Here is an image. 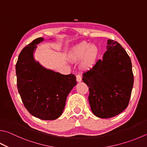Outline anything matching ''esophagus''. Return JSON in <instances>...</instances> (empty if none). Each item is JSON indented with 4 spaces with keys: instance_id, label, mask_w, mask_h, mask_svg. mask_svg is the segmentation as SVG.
<instances>
[{
    "instance_id": "1",
    "label": "esophagus",
    "mask_w": 147,
    "mask_h": 147,
    "mask_svg": "<svg viewBox=\"0 0 147 147\" xmlns=\"http://www.w3.org/2000/svg\"><path fill=\"white\" fill-rule=\"evenodd\" d=\"M76 81L78 82H80L82 81V76L80 74L76 75Z\"/></svg>"
}]
</instances>
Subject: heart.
Returning a JSON list of instances; mask_svg holds the SVG:
<instances>
[{"label": "heart", "instance_id": "1", "mask_svg": "<svg viewBox=\"0 0 147 147\" xmlns=\"http://www.w3.org/2000/svg\"><path fill=\"white\" fill-rule=\"evenodd\" d=\"M97 53L96 47L84 42L73 48L69 55V58L73 62H78L84 58L81 63V67L84 70H89L94 65Z\"/></svg>", "mask_w": 147, "mask_h": 147}]
</instances>
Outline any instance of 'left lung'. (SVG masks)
Masks as SVG:
<instances>
[{
    "label": "left lung",
    "mask_w": 147,
    "mask_h": 147,
    "mask_svg": "<svg viewBox=\"0 0 147 147\" xmlns=\"http://www.w3.org/2000/svg\"><path fill=\"white\" fill-rule=\"evenodd\" d=\"M82 80L89 87L88 99L95 116L118 115L129 105L134 84L129 56L118 42L108 40L103 59L83 74Z\"/></svg>",
    "instance_id": "obj_1"
}]
</instances>
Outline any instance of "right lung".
<instances>
[{
  "label": "right lung",
  "mask_w": 147,
  "mask_h": 147,
  "mask_svg": "<svg viewBox=\"0 0 147 147\" xmlns=\"http://www.w3.org/2000/svg\"><path fill=\"white\" fill-rule=\"evenodd\" d=\"M38 38L21 51L16 63L17 85L24 105L31 115L44 120L61 116L69 93L76 85L73 74L64 75L42 67L33 57Z\"/></svg>",
  "instance_id": "1"
}]
</instances>
